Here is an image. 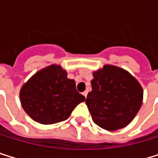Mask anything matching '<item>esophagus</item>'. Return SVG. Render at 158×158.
Listing matches in <instances>:
<instances>
[{"instance_id": "esophagus-1", "label": "esophagus", "mask_w": 158, "mask_h": 158, "mask_svg": "<svg viewBox=\"0 0 158 158\" xmlns=\"http://www.w3.org/2000/svg\"><path fill=\"white\" fill-rule=\"evenodd\" d=\"M87 94H88V92H87V91H84V92L82 93V95L85 97V98H87Z\"/></svg>"}]
</instances>
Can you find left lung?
<instances>
[{
	"instance_id": "left-lung-1",
	"label": "left lung",
	"mask_w": 158,
	"mask_h": 158,
	"mask_svg": "<svg viewBox=\"0 0 158 158\" xmlns=\"http://www.w3.org/2000/svg\"><path fill=\"white\" fill-rule=\"evenodd\" d=\"M86 104L93 121L107 131L124 128L142 105L143 89L128 71L106 64L93 72Z\"/></svg>"
}]
</instances>
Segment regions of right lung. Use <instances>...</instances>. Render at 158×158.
I'll list each match as a JSON object with an SVG mask.
<instances>
[{
  "mask_svg": "<svg viewBox=\"0 0 158 158\" xmlns=\"http://www.w3.org/2000/svg\"><path fill=\"white\" fill-rule=\"evenodd\" d=\"M20 99L25 113L36 122L54 124L67 119L85 97L76 89L60 65L52 64L38 71L22 86Z\"/></svg>",
  "mask_w": 158,
  "mask_h": 158,
  "instance_id": "obj_1",
  "label": "right lung"
}]
</instances>
